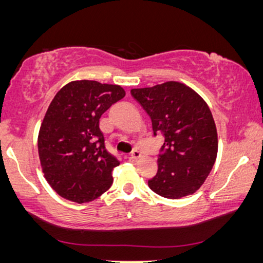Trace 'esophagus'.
Segmentation results:
<instances>
[{"label":"esophagus","instance_id":"34e87169","mask_svg":"<svg viewBox=\"0 0 263 263\" xmlns=\"http://www.w3.org/2000/svg\"><path fill=\"white\" fill-rule=\"evenodd\" d=\"M129 158H130V160H133V161H138L140 158H141V153H140L139 151L135 149V151H133L130 157H129Z\"/></svg>","mask_w":263,"mask_h":263}]
</instances>
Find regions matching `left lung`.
<instances>
[{"label": "left lung", "mask_w": 263, "mask_h": 263, "mask_svg": "<svg viewBox=\"0 0 263 263\" xmlns=\"http://www.w3.org/2000/svg\"><path fill=\"white\" fill-rule=\"evenodd\" d=\"M130 92L149 115L154 135L165 139L148 186L166 199L192 195L206 181L218 154L217 127L207 103L178 81Z\"/></svg>", "instance_id": "obj_1"}]
</instances>
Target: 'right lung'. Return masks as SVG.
Instances as JSON below:
<instances>
[{
  "label": "right lung",
  "instance_id": "add662e5",
  "mask_svg": "<svg viewBox=\"0 0 263 263\" xmlns=\"http://www.w3.org/2000/svg\"><path fill=\"white\" fill-rule=\"evenodd\" d=\"M124 96L120 85L75 80L53 97L39 129L38 153L44 177L61 197L91 202L112 184L120 161L105 148L99 118Z\"/></svg>",
  "mask_w": 263,
  "mask_h": 263
}]
</instances>
